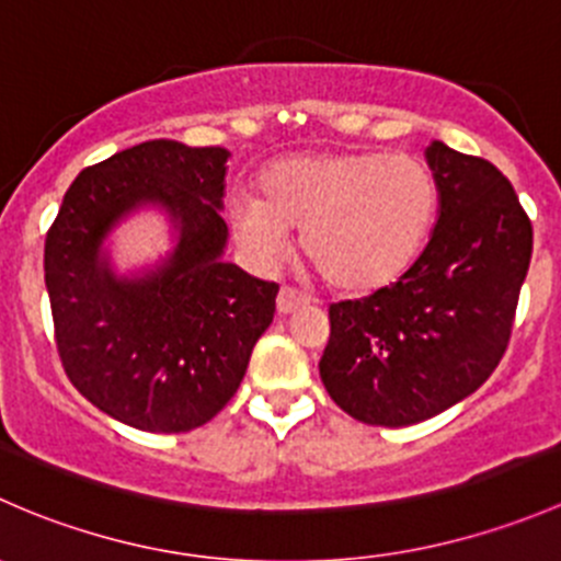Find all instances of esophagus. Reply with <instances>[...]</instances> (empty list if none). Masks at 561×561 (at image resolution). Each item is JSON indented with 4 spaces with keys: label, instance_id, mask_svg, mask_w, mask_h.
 <instances>
[{
    "label": "esophagus",
    "instance_id": "esophagus-1",
    "mask_svg": "<svg viewBox=\"0 0 561 561\" xmlns=\"http://www.w3.org/2000/svg\"><path fill=\"white\" fill-rule=\"evenodd\" d=\"M309 298L301 296L298 290H293V287H282L279 296H276V312L279 314H293L298 312L301 307H307Z\"/></svg>",
    "mask_w": 561,
    "mask_h": 561
}]
</instances>
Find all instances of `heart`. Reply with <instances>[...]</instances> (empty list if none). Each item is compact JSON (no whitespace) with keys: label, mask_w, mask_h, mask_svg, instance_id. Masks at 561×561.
Listing matches in <instances>:
<instances>
[{"label":"heart","mask_w":561,"mask_h":561,"mask_svg":"<svg viewBox=\"0 0 561 561\" xmlns=\"http://www.w3.org/2000/svg\"><path fill=\"white\" fill-rule=\"evenodd\" d=\"M437 179L412 154L314 151L282 157L260 175V197L233 206L241 239L265 260L304 230V257L328 287L366 296L407 274L437 217Z\"/></svg>","instance_id":"obj_1"}]
</instances>
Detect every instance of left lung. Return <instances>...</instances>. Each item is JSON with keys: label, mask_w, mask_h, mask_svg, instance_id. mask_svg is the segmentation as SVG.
<instances>
[{"label": "left lung", "mask_w": 561, "mask_h": 561, "mask_svg": "<svg viewBox=\"0 0 561 561\" xmlns=\"http://www.w3.org/2000/svg\"><path fill=\"white\" fill-rule=\"evenodd\" d=\"M439 217L393 285L328 309V396L369 426H412L474 393L511 342L531 260V222L489 160L434 140Z\"/></svg>", "instance_id": "left-lung-1"}]
</instances>
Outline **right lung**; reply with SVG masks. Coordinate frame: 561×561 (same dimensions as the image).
Masks as SVG:
<instances>
[{
    "mask_svg": "<svg viewBox=\"0 0 561 561\" xmlns=\"http://www.w3.org/2000/svg\"><path fill=\"white\" fill-rule=\"evenodd\" d=\"M228 157L179 140L118 151L78 173L45 236L61 366L98 410L140 432L179 434L211 421L274 320L279 285L222 260ZM140 205L167 208L176 247L154 270L116 277L102 241Z\"/></svg>",
    "mask_w": 561,
    "mask_h": 561,
    "instance_id": "obj_1",
    "label": "right lung"
}]
</instances>
